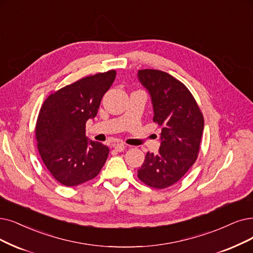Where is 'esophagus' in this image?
I'll list each match as a JSON object with an SVG mask.
<instances>
[{
	"label": "esophagus",
	"mask_w": 253,
	"mask_h": 253,
	"mask_svg": "<svg viewBox=\"0 0 253 253\" xmlns=\"http://www.w3.org/2000/svg\"><path fill=\"white\" fill-rule=\"evenodd\" d=\"M112 146L117 150V151H123L125 149V144L123 143H112Z\"/></svg>",
	"instance_id": "34e87169"
}]
</instances>
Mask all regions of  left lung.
<instances>
[{
	"mask_svg": "<svg viewBox=\"0 0 253 253\" xmlns=\"http://www.w3.org/2000/svg\"><path fill=\"white\" fill-rule=\"evenodd\" d=\"M138 78L151 97L154 123L162 126L159 153L146 154L138 177L151 188L165 189L178 181L195 163L204 115L190 90L171 75L141 69Z\"/></svg>",
	"mask_w": 253,
	"mask_h": 253,
	"instance_id": "left-lung-1",
	"label": "left lung"
}]
</instances>
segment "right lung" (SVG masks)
I'll list each match as a JSON object with an SVG mask.
<instances>
[{
    "mask_svg": "<svg viewBox=\"0 0 253 253\" xmlns=\"http://www.w3.org/2000/svg\"><path fill=\"white\" fill-rule=\"evenodd\" d=\"M115 70L81 79L48 95L40 108L35 136L45 167L60 184L78 186L94 178L105 165L108 146L88 140L86 123L94 118Z\"/></svg>",
    "mask_w": 253,
    "mask_h": 253,
    "instance_id": "1",
    "label": "right lung"
}]
</instances>
